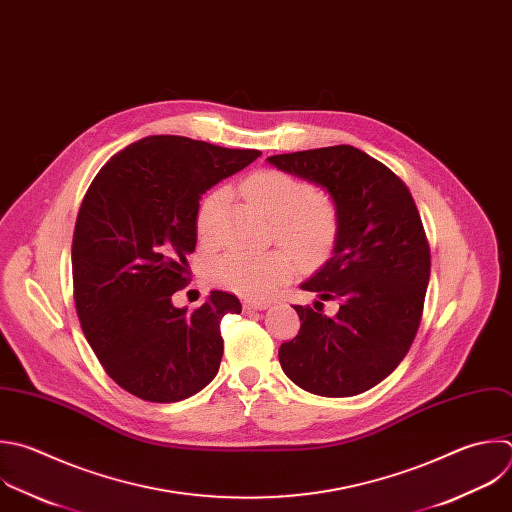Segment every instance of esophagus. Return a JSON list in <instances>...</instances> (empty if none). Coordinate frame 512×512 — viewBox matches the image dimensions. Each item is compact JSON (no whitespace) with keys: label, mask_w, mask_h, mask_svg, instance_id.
<instances>
[{"label":"esophagus","mask_w":512,"mask_h":512,"mask_svg":"<svg viewBox=\"0 0 512 512\" xmlns=\"http://www.w3.org/2000/svg\"><path fill=\"white\" fill-rule=\"evenodd\" d=\"M269 303L267 301H243V309L245 311H261L265 309Z\"/></svg>","instance_id":"esophagus-1"}]
</instances>
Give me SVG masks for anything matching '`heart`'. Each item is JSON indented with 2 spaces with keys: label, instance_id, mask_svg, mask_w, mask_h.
<instances>
[{
  "label": "heart",
  "instance_id": "heart-1",
  "mask_svg": "<svg viewBox=\"0 0 512 512\" xmlns=\"http://www.w3.org/2000/svg\"><path fill=\"white\" fill-rule=\"evenodd\" d=\"M243 195L271 219V237L292 251L305 269L323 265L335 251L342 233V213L337 201L295 175L277 168H261L241 185ZM225 193L215 191L203 199L195 215L197 237L211 245L217 239L219 213ZM293 259L284 249L263 253L227 251L209 265L215 285L247 299H265L281 283L291 279Z\"/></svg>",
  "mask_w": 512,
  "mask_h": 512
}]
</instances>
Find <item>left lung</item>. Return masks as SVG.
<instances>
[{
  "label": "left lung",
  "instance_id": "obj_1",
  "mask_svg": "<svg viewBox=\"0 0 512 512\" xmlns=\"http://www.w3.org/2000/svg\"><path fill=\"white\" fill-rule=\"evenodd\" d=\"M285 173L327 189L342 213L333 257L301 285L337 301L335 317L293 305L301 327L279 362L299 388L346 398L388 378L418 333L430 279V245L406 183L350 144L269 156ZM323 305V303H321Z\"/></svg>",
  "mask_w": 512,
  "mask_h": 512
}]
</instances>
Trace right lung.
Listing matches in <instances>:
<instances>
[{
  "instance_id": "obj_1",
  "label": "right lung",
  "mask_w": 512,
  "mask_h": 512,
  "mask_svg": "<svg viewBox=\"0 0 512 512\" xmlns=\"http://www.w3.org/2000/svg\"><path fill=\"white\" fill-rule=\"evenodd\" d=\"M259 150L158 134L116 152L94 177L72 239L74 303L104 372L156 404L203 390L223 358L221 319L241 313L225 291L197 309L173 305L189 285L199 199Z\"/></svg>"
}]
</instances>
